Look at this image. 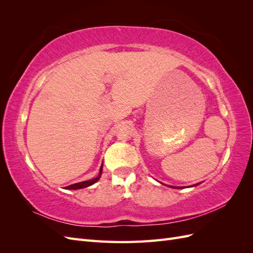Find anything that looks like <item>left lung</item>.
<instances>
[{
  "mask_svg": "<svg viewBox=\"0 0 253 253\" xmlns=\"http://www.w3.org/2000/svg\"><path fill=\"white\" fill-rule=\"evenodd\" d=\"M172 188H173V187H172ZM178 189H180V188H178Z\"/></svg>",
  "mask_w": 253,
  "mask_h": 253,
  "instance_id": "1",
  "label": "left lung"
}]
</instances>
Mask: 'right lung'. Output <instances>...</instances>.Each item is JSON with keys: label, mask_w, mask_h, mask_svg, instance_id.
<instances>
[{"label": "right lung", "mask_w": 253, "mask_h": 253, "mask_svg": "<svg viewBox=\"0 0 253 253\" xmlns=\"http://www.w3.org/2000/svg\"><path fill=\"white\" fill-rule=\"evenodd\" d=\"M101 173H102V165H101V168H100V172H99V174H98V176H97L96 178L89 179V180H86V181H81V182H78V183H74V185H71V186H68L66 188L70 189V190H77V189H82V188L89 187V186L93 185V183H95L96 181H98V179L100 178Z\"/></svg>", "instance_id": "right-lung-1"}]
</instances>
